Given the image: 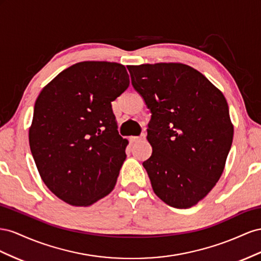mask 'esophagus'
I'll list each match as a JSON object with an SVG mask.
<instances>
[{"mask_svg":"<svg viewBox=\"0 0 261 261\" xmlns=\"http://www.w3.org/2000/svg\"><path fill=\"white\" fill-rule=\"evenodd\" d=\"M143 140H145V136L144 135L140 136V137H131L130 138V141H131V142H133V143L140 142V141H143Z\"/></svg>","mask_w":261,"mask_h":261,"instance_id":"obj_1","label":"esophagus"}]
</instances>
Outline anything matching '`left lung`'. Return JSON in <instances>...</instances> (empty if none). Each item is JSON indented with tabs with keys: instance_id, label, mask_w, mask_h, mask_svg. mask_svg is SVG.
Returning a JSON list of instances; mask_svg holds the SVG:
<instances>
[{
	"instance_id": "left-lung-1",
	"label": "left lung",
	"mask_w": 261,
	"mask_h": 261,
	"mask_svg": "<svg viewBox=\"0 0 261 261\" xmlns=\"http://www.w3.org/2000/svg\"><path fill=\"white\" fill-rule=\"evenodd\" d=\"M132 85L152 118L143 162L152 188L166 204L187 209L209 193L224 170L234 128L224 95L182 63L129 65Z\"/></svg>"
}]
</instances>
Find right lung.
Listing matches in <instances>:
<instances>
[{"mask_svg": "<svg viewBox=\"0 0 261 261\" xmlns=\"http://www.w3.org/2000/svg\"><path fill=\"white\" fill-rule=\"evenodd\" d=\"M129 84L124 65L83 61L40 92L29 145L42 181L64 202L88 206L115 188L129 142L117 131L111 101Z\"/></svg>", "mask_w": 261, "mask_h": 261, "instance_id": "obj_1", "label": "right lung"}]
</instances>
